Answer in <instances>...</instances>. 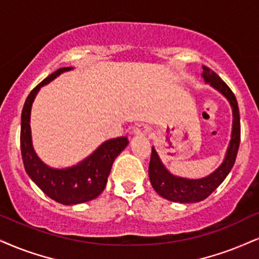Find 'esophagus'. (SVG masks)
Returning <instances> with one entry per match:
<instances>
[{"mask_svg":"<svg viewBox=\"0 0 259 259\" xmlns=\"http://www.w3.org/2000/svg\"><path fill=\"white\" fill-rule=\"evenodd\" d=\"M150 132V128L146 124H138V126L136 127L135 131H133V133H135L136 136H146L148 133Z\"/></svg>","mask_w":259,"mask_h":259,"instance_id":"34e87169","label":"esophagus"}]
</instances>
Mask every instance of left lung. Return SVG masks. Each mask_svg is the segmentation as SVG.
I'll list each match as a JSON object with an SVG mask.
<instances>
[{
	"label": "left lung",
	"instance_id": "obj_1",
	"mask_svg": "<svg viewBox=\"0 0 259 259\" xmlns=\"http://www.w3.org/2000/svg\"><path fill=\"white\" fill-rule=\"evenodd\" d=\"M203 69L204 80L210 82V85L218 89L220 92H222L231 102L233 117H234L233 119L232 140L223 163L209 177L198 179V180H190V179H183L171 175L161 163L157 152L152 148L149 164L150 181H151L152 187L155 188V191L159 196L171 200V202L193 203L205 199L227 178L235 163V159H237L239 144H240V115H239L237 98L229 89V86L212 69H210L206 66H203Z\"/></svg>",
	"mask_w": 259,
	"mask_h": 259
}]
</instances>
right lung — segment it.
I'll list each match as a JSON object with an SVG mask.
<instances>
[{
  "label": "right lung",
  "mask_w": 259,
  "mask_h": 259,
  "mask_svg": "<svg viewBox=\"0 0 259 259\" xmlns=\"http://www.w3.org/2000/svg\"><path fill=\"white\" fill-rule=\"evenodd\" d=\"M69 69L71 67L59 68L30 92L22 108L20 130L21 157L28 177L48 197L66 205L85 203L100 196L107 185L114 159L128 144L127 137L107 140L91 156L74 167L67 169H52L37 157L31 143L32 102L40 86L48 84L62 72Z\"/></svg>",
  "instance_id": "add662e5"
}]
</instances>
